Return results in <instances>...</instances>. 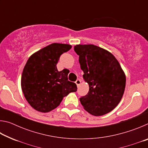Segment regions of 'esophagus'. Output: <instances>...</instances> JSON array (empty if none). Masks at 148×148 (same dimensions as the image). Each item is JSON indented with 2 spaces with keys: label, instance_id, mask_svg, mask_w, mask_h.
Instances as JSON below:
<instances>
[{
  "label": "esophagus",
  "instance_id": "obj_1",
  "mask_svg": "<svg viewBox=\"0 0 148 148\" xmlns=\"http://www.w3.org/2000/svg\"><path fill=\"white\" fill-rule=\"evenodd\" d=\"M75 83H76V84L77 85V86L78 87L79 86V84H81V80L80 79H77L76 82H75Z\"/></svg>",
  "mask_w": 148,
  "mask_h": 148
}]
</instances>
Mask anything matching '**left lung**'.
Listing matches in <instances>:
<instances>
[{"label": "left lung", "instance_id": "obj_1", "mask_svg": "<svg viewBox=\"0 0 148 148\" xmlns=\"http://www.w3.org/2000/svg\"><path fill=\"white\" fill-rule=\"evenodd\" d=\"M74 49L89 86L88 93L79 98L80 102L93 116L109 113L121 101L126 84L118 61L110 52L93 44L76 45Z\"/></svg>", "mask_w": 148, "mask_h": 148}]
</instances>
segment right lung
I'll return each mask as SVG.
<instances>
[{"instance_id":"add662e5","label":"right lung","mask_w":148,"mask_h":148,"mask_svg":"<svg viewBox=\"0 0 148 148\" xmlns=\"http://www.w3.org/2000/svg\"><path fill=\"white\" fill-rule=\"evenodd\" d=\"M69 44L53 43L29 57L21 76V89L29 104L40 112L59 106L63 97L77 91L76 84L68 80V70L58 71L60 56L71 49Z\"/></svg>"}]
</instances>
